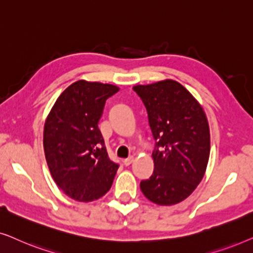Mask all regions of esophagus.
<instances>
[{"label": "esophagus", "mask_w": 253, "mask_h": 253, "mask_svg": "<svg viewBox=\"0 0 253 253\" xmlns=\"http://www.w3.org/2000/svg\"><path fill=\"white\" fill-rule=\"evenodd\" d=\"M132 161H133V157H130L127 159H124L123 164H124V166H130L131 164H132Z\"/></svg>", "instance_id": "34e87169"}]
</instances>
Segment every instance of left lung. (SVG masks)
I'll use <instances>...</instances> for the list:
<instances>
[{"label":"left lung","instance_id":"left-lung-1","mask_svg":"<svg viewBox=\"0 0 253 253\" xmlns=\"http://www.w3.org/2000/svg\"><path fill=\"white\" fill-rule=\"evenodd\" d=\"M147 110L155 140L154 171L140 190L158 205H174L191 195L210 158V126L202 106L179 83L166 79L133 86Z\"/></svg>","mask_w":253,"mask_h":253}]
</instances>
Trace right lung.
Here are the masks:
<instances>
[{"label":"right lung","instance_id":"add662e5","mask_svg":"<svg viewBox=\"0 0 253 253\" xmlns=\"http://www.w3.org/2000/svg\"><path fill=\"white\" fill-rule=\"evenodd\" d=\"M115 85L78 81L65 88L47 116L43 150L55 183L77 202L109 191L119 164L110 160L98 123Z\"/></svg>","mask_w":253,"mask_h":253}]
</instances>
